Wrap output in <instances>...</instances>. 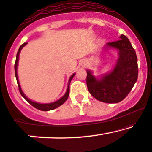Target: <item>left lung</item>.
<instances>
[{"instance_id": "8db88e82", "label": "left lung", "mask_w": 152, "mask_h": 152, "mask_svg": "<svg viewBox=\"0 0 152 152\" xmlns=\"http://www.w3.org/2000/svg\"><path fill=\"white\" fill-rule=\"evenodd\" d=\"M103 49L115 50L118 58L112 70L99 77L87 69V87L99 101L117 103L127 96L137 80V57L130 41L123 34L119 40L107 43Z\"/></svg>"}]
</instances>
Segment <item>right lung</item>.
<instances>
[{"label":"right lung","instance_id":"obj_1","mask_svg":"<svg viewBox=\"0 0 152 152\" xmlns=\"http://www.w3.org/2000/svg\"><path fill=\"white\" fill-rule=\"evenodd\" d=\"M27 43H24L20 47V48L18 49V52H17L16 54V62H15V75H16V78L17 80V83H18V89H19L20 93L22 95L23 98H25V100H26L28 103H29L31 105H33L34 108H36L38 110H42V111H48V110H54V109L58 108L60 105H62L66 100H67L68 97H69V84H70V82L72 78L74 77V76L75 75V73H73L72 75L70 76L69 77V81H68V84H67V90H66V93H64V95H63L61 98H59V100H57V101H54L53 103H37V102L33 101V100H30L28 97L24 93H23V90L21 89V87L20 85V83L19 80H18V72H17V69H18V60H19V54L20 52H21V49H23V47H24L26 45Z\"/></svg>","mask_w":152,"mask_h":152}]
</instances>
